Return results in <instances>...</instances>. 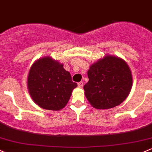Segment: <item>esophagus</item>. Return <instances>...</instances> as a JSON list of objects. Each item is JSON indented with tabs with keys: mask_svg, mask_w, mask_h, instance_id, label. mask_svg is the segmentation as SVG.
Instances as JSON below:
<instances>
[{
	"mask_svg": "<svg viewBox=\"0 0 152 152\" xmlns=\"http://www.w3.org/2000/svg\"><path fill=\"white\" fill-rule=\"evenodd\" d=\"M83 81H80V83H78V87L83 88Z\"/></svg>",
	"mask_w": 152,
	"mask_h": 152,
	"instance_id": "esophagus-1",
	"label": "esophagus"
}]
</instances>
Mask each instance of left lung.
Segmentation results:
<instances>
[{"label": "left lung", "mask_w": 152, "mask_h": 152, "mask_svg": "<svg viewBox=\"0 0 152 152\" xmlns=\"http://www.w3.org/2000/svg\"><path fill=\"white\" fill-rule=\"evenodd\" d=\"M88 82L85 95L96 109H110L122 103L132 86V76L127 64L118 57L106 56L93 64L88 71Z\"/></svg>", "instance_id": "1"}]
</instances>
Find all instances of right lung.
<instances>
[{"mask_svg":"<svg viewBox=\"0 0 152 152\" xmlns=\"http://www.w3.org/2000/svg\"><path fill=\"white\" fill-rule=\"evenodd\" d=\"M27 85L34 102L42 108L50 110L64 108L73 89L77 86L63 64L50 56L38 59L33 64Z\"/></svg>","mask_w":152,"mask_h":152,"instance_id":"right-lung-1","label":"right lung"}]
</instances>
